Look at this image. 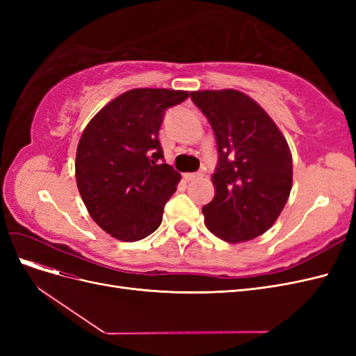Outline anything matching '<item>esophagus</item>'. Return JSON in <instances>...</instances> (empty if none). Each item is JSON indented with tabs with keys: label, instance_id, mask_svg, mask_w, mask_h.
<instances>
[{
	"label": "esophagus",
	"instance_id": "obj_1",
	"mask_svg": "<svg viewBox=\"0 0 356 356\" xmlns=\"http://www.w3.org/2000/svg\"><path fill=\"white\" fill-rule=\"evenodd\" d=\"M184 178L187 179V181H196V179H199V178H202V174H184Z\"/></svg>",
	"mask_w": 356,
	"mask_h": 356
}]
</instances>
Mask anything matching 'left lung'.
<instances>
[{
    "instance_id": "left-lung-1",
    "label": "left lung",
    "mask_w": 356,
    "mask_h": 356,
    "mask_svg": "<svg viewBox=\"0 0 356 356\" xmlns=\"http://www.w3.org/2000/svg\"><path fill=\"white\" fill-rule=\"evenodd\" d=\"M191 101L208 118L217 141L213 199L207 227L220 239L245 242L272 227L293 186V157L267 113L242 92L200 90Z\"/></svg>"
}]
</instances>
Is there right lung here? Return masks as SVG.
<instances>
[{
  "label": "right lung",
  "instance_id": "obj_1",
  "mask_svg": "<svg viewBox=\"0 0 356 356\" xmlns=\"http://www.w3.org/2000/svg\"><path fill=\"white\" fill-rule=\"evenodd\" d=\"M187 92L134 89L96 114L84 129L75 157L81 199L99 227L123 242L159 229L181 175L166 165L159 129L166 110Z\"/></svg>",
  "mask_w": 356,
  "mask_h": 356
}]
</instances>
